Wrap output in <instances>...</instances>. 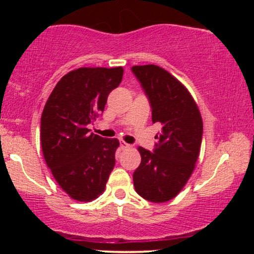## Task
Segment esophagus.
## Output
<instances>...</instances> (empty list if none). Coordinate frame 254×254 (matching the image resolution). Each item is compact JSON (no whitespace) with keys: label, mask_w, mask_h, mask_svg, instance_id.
<instances>
[{"label":"esophagus","mask_w":254,"mask_h":254,"mask_svg":"<svg viewBox=\"0 0 254 254\" xmlns=\"http://www.w3.org/2000/svg\"><path fill=\"white\" fill-rule=\"evenodd\" d=\"M121 148L122 149H127V148H130V144H127V142H124V141H121Z\"/></svg>","instance_id":"esophagus-1"}]
</instances>
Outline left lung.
Wrapping results in <instances>:
<instances>
[{
	"instance_id": "obj_1",
	"label": "left lung",
	"mask_w": 254,
	"mask_h": 254,
	"mask_svg": "<svg viewBox=\"0 0 254 254\" xmlns=\"http://www.w3.org/2000/svg\"><path fill=\"white\" fill-rule=\"evenodd\" d=\"M151 107V121L161 125L153 151L138 147L141 164L133 172L137 193L164 203L182 191L194 170L203 136L197 104L182 82L154 64L131 68Z\"/></svg>"
}]
</instances>
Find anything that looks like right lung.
Here are the masks:
<instances>
[{
    "mask_svg": "<svg viewBox=\"0 0 254 254\" xmlns=\"http://www.w3.org/2000/svg\"><path fill=\"white\" fill-rule=\"evenodd\" d=\"M123 68H78L61 78L40 119L43 155L58 185L78 202L100 196L116 164L117 138L90 133Z\"/></svg>",
    "mask_w": 254,
    "mask_h": 254,
    "instance_id": "add662e5",
    "label": "right lung"
}]
</instances>
